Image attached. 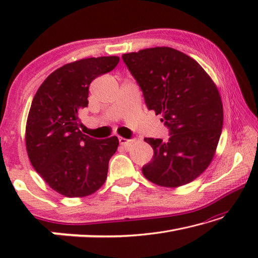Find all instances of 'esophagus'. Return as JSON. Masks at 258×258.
<instances>
[{
  "label": "esophagus",
  "mask_w": 258,
  "mask_h": 258,
  "mask_svg": "<svg viewBox=\"0 0 258 258\" xmlns=\"http://www.w3.org/2000/svg\"><path fill=\"white\" fill-rule=\"evenodd\" d=\"M134 142V139H125V138H119V143L125 148H128L130 146H132V143Z\"/></svg>",
  "instance_id": "34e87169"
}]
</instances>
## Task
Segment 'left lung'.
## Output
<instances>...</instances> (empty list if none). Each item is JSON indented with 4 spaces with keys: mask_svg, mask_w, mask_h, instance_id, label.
I'll return each mask as SVG.
<instances>
[{
    "mask_svg": "<svg viewBox=\"0 0 258 258\" xmlns=\"http://www.w3.org/2000/svg\"><path fill=\"white\" fill-rule=\"evenodd\" d=\"M121 58L146 106L163 115L169 131L167 142L145 139L154 156L142 167L143 175L168 187L194 181L211 164L223 127L216 85L197 61L172 47H151Z\"/></svg>",
    "mask_w": 258,
    "mask_h": 258,
    "instance_id": "left-lung-1",
    "label": "left lung"
}]
</instances>
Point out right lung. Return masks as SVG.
<instances>
[{"mask_svg": "<svg viewBox=\"0 0 258 258\" xmlns=\"http://www.w3.org/2000/svg\"><path fill=\"white\" fill-rule=\"evenodd\" d=\"M118 62V56H99L64 64L47 76L33 99L26 126L29 160L43 180L66 197L92 195L107 178L118 138L83 134L78 113L89 104L92 81Z\"/></svg>", "mask_w": 258, "mask_h": 258, "instance_id": "1", "label": "right lung"}]
</instances>
